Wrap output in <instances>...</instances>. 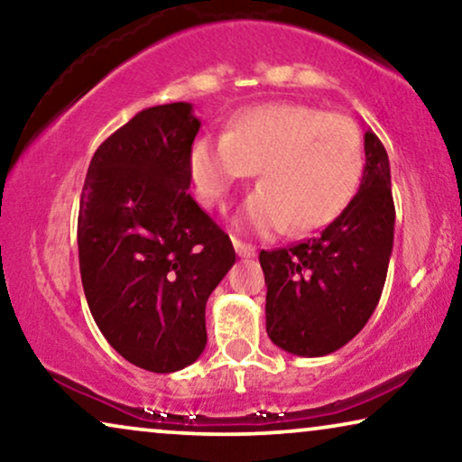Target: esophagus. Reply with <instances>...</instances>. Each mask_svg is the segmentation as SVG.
I'll use <instances>...</instances> for the list:
<instances>
[{
  "instance_id": "34e87169",
  "label": "esophagus",
  "mask_w": 462,
  "mask_h": 462,
  "mask_svg": "<svg viewBox=\"0 0 462 462\" xmlns=\"http://www.w3.org/2000/svg\"><path fill=\"white\" fill-rule=\"evenodd\" d=\"M233 248H236V252L242 258H250V256H254L256 254V248L252 244H245V242H242V239H237V237H233Z\"/></svg>"
}]
</instances>
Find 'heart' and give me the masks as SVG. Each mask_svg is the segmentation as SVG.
Wrapping results in <instances>:
<instances>
[{"label":"heart","mask_w":462,"mask_h":462,"mask_svg":"<svg viewBox=\"0 0 462 462\" xmlns=\"http://www.w3.org/2000/svg\"><path fill=\"white\" fill-rule=\"evenodd\" d=\"M364 166L357 124L302 103L248 106L233 117L226 134L201 136L189 151L195 191L208 206H223L258 170L261 189L239 217L258 233L324 229L357 195Z\"/></svg>","instance_id":"obj_1"}]
</instances>
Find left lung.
<instances>
[{
	"label": "left lung",
	"mask_w": 462,
	"mask_h": 462,
	"mask_svg": "<svg viewBox=\"0 0 462 462\" xmlns=\"http://www.w3.org/2000/svg\"><path fill=\"white\" fill-rule=\"evenodd\" d=\"M364 179L349 208L318 237L258 256L267 283V334L292 356L340 349L381 300L395 206L387 151L372 130L364 134Z\"/></svg>",
	"instance_id": "1"
}]
</instances>
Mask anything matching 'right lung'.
Masks as SVG:
<instances>
[{"label": "right lung", "mask_w": 462, "mask_h": 462, "mask_svg": "<svg viewBox=\"0 0 462 462\" xmlns=\"http://www.w3.org/2000/svg\"><path fill=\"white\" fill-rule=\"evenodd\" d=\"M201 122L149 106L94 153L79 199V271L98 330L124 359L168 374L206 349V302L236 250L187 191Z\"/></svg>", "instance_id": "add662e5"}]
</instances>
